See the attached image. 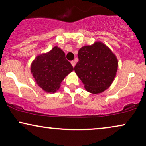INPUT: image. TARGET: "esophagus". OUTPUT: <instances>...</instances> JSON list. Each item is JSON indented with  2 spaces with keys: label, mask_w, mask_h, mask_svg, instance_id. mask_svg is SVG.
Masks as SVG:
<instances>
[{
  "label": "esophagus",
  "mask_w": 146,
  "mask_h": 146,
  "mask_svg": "<svg viewBox=\"0 0 146 146\" xmlns=\"http://www.w3.org/2000/svg\"><path fill=\"white\" fill-rule=\"evenodd\" d=\"M71 65H72L73 67H75V61H71Z\"/></svg>",
  "instance_id": "1"
}]
</instances>
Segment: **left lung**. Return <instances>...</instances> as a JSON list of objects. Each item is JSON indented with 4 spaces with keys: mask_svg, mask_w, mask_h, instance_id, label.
<instances>
[{
    "mask_svg": "<svg viewBox=\"0 0 146 146\" xmlns=\"http://www.w3.org/2000/svg\"><path fill=\"white\" fill-rule=\"evenodd\" d=\"M79 62L75 71L89 92L98 94L110 86L118 67L117 58L102 42L82 47L78 52Z\"/></svg>",
    "mask_w": 146,
    "mask_h": 146,
    "instance_id": "obj_1",
    "label": "left lung"
}]
</instances>
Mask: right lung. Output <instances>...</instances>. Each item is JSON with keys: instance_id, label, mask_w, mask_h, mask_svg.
Segmentation results:
<instances>
[{"instance_id": "1", "label": "right lung", "mask_w": 146, "mask_h": 146, "mask_svg": "<svg viewBox=\"0 0 146 146\" xmlns=\"http://www.w3.org/2000/svg\"><path fill=\"white\" fill-rule=\"evenodd\" d=\"M73 70L66 54L57 46L46 54L37 56L31 68L36 83L48 92H55L66 76Z\"/></svg>"}]
</instances>
